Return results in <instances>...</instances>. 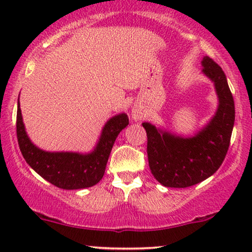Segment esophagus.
Wrapping results in <instances>:
<instances>
[{
  "label": "esophagus",
  "mask_w": 252,
  "mask_h": 252,
  "mask_svg": "<svg viewBox=\"0 0 252 252\" xmlns=\"http://www.w3.org/2000/svg\"><path fill=\"white\" fill-rule=\"evenodd\" d=\"M132 117H133L134 120H141V119H142V117H143V113L139 108H134L132 110Z\"/></svg>",
  "instance_id": "obj_1"
}]
</instances>
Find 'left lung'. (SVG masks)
<instances>
[{
    "mask_svg": "<svg viewBox=\"0 0 252 252\" xmlns=\"http://www.w3.org/2000/svg\"><path fill=\"white\" fill-rule=\"evenodd\" d=\"M203 72L215 82L219 108L197 135L184 139L161 132L149 123L147 154L151 173L165 187L186 188L215 173L225 159L235 120V105L222 68L212 58H203Z\"/></svg>",
    "mask_w": 252,
    "mask_h": 252,
    "instance_id": "left-lung-1",
    "label": "left lung"
}]
</instances>
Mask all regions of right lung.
Returning a JSON list of instances; mask_svg holds the SVG:
<instances>
[{"label": "right lung", "mask_w": 252, "mask_h": 252, "mask_svg": "<svg viewBox=\"0 0 252 252\" xmlns=\"http://www.w3.org/2000/svg\"><path fill=\"white\" fill-rule=\"evenodd\" d=\"M128 124L125 113L110 119L103 128L97 147L88 155L47 153L33 146L24 128L19 102L16 127L23 157L37 174L61 189H82L92 187L103 178L113 143Z\"/></svg>", "instance_id": "right-lung-1"}]
</instances>
